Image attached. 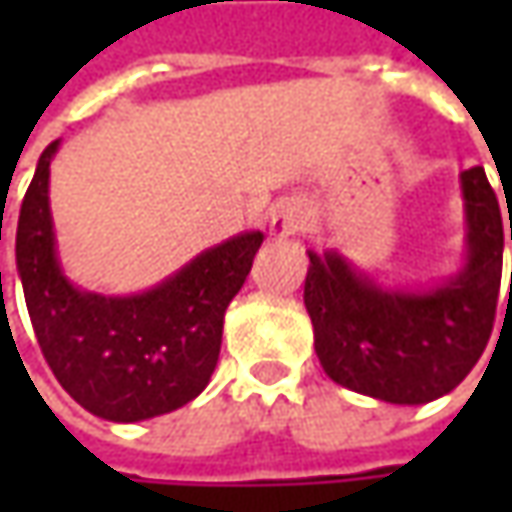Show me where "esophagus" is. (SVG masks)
<instances>
[{
  "mask_svg": "<svg viewBox=\"0 0 512 512\" xmlns=\"http://www.w3.org/2000/svg\"><path fill=\"white\" fill-rule=\"evenodd\" d=\"M305 222V207L299 205V202H282V205L273 210V216H270L267 233H270V239H287V236H293L296 230H302Z\"/></svg>",
  "mask_w": 512,
  "mask_h": 512,
  "instance_id": "34e87169",
  "label": "esophagus"
}]
</instances>
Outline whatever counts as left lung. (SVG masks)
Returning a JSON list of instances; mask_svg holds the SVG:
<instances>
[{
  "instance_id": "obj_1",
  "label": "left lung",
  "mask_w": 512,
  "mask_h": 512,
  "mask_svg": "<svg viewBox=\"0 0 512 512\" xmlns=\"http://www.w3.org/2000/svg\"><path fill=\"white\" fill-rule=\"evenodd\" d=\"M459 187L464 259L439 285H379L339 250H307L313 347L336 384L379 402L427 404L459 387L482 359L502 285V210L479 165L464 170Z\"/></svg>"
}]
</instances>
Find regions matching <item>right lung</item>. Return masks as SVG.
<instances>
[{
    "label": "right lung",
    "instance_id": "right-lung-1",
    "mask_svg": "<svg viewBox=\"0 0 512 512\" xmlns=\"http://www.w3.org/2000/svg\"><path fill=\"white\" fill-rule=\"evenodd\" d=\"M59 145L42 150L16 227V270L36 342L70 399L93 416L122 424L165 416L210 382L225 310L265 236H230L142 293L82 290L62 267L50 216V162Z\"/></svg>",
    "mask_w": 512,
    "mask_h": 512
}]
</instances>
